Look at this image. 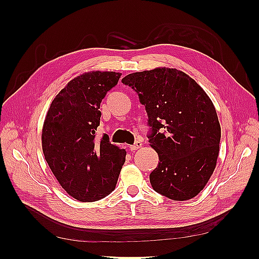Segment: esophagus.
<instances>
[{
    "label": "esophagus",
    "instance_id": "obj_1",
    "mask_svg": "<svg viewBox=\"0 0 259 259\" xmlns=\"http://www.w3.org/2000/svg\"><path fill=\"white\" fill-rule=\"evenodd\" d=\"M142 146H143V143L139 142V140H137V142L134 145L130 146V149H131L132 151H136V150H138V149L142 148Z\"/></svg>",
    "mask_w": 259,
    "mask_h": 259
}]
</instances>
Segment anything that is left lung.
<instances>
[{"label":"left lung","instance_id":"8db88e82","mask_svg":"<svg viewBox=\"0 0 259 259\" xmlns=\"http://www.w3.org/2000/svg\"><path fill=\"white\" fill-rule=\"evenodd\" d=\"M139 96L148 114L150 146L159 164L150 174L154 191L170 200L198 195L216 167L221 125L215 107L185 72L155 68L122 79Z\"/></svg>","mask_w":259,"mask_h":259}]
</instances>
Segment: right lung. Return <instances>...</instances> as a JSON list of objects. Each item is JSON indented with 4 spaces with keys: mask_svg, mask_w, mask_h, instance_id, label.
Wrapping results in <instances>:
<instances>
[{
    "mask_svg": "<svg viewBox=\"0 0 259 259\" xmlns=\"http://www.w3.org/2000/svg\"><path fill=\"white\" fill-rule=\"evenodd\" d=\"M121 73L91 71L74 77L52 101L42 149L60 186L77 201L94 202L114 190L126 151L104 135L96 140L100 103Z\"/></svg>",
    "mask_w": 259,
    "mask_h": 259,
    "instance_id": "obj_1",
    "label": "right lung"
}]
</instances>
